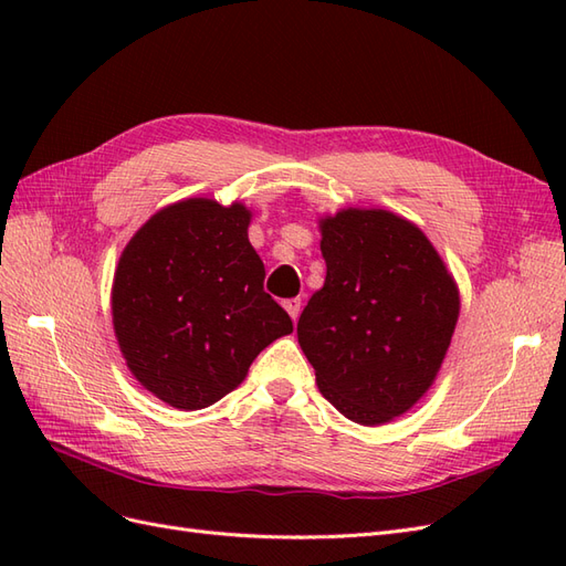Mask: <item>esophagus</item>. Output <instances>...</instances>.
I'll return each instance as SVG.
<instances>
[{"label": "esophagus", "mask_w": 566, "mask_h": 566, "mask_svg": "<svg viewBox=\"0 0 566 566\" xmlns=\"http://www.w3.org/2000/svg\"><path fill=\"white\" fill-rule=\"evenodd\" d=\"M300 306H302V300H300V297L283 300V310L290 314V318H293V321H297V316H300Z\"/></svg>", "instance_id": "1"}]
</instances>
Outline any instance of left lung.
Here are the masks:
<instances>
[{"label":"left lung","instance_id":"left-lung-1","mask_svg":"<svg viewBox=\"0 0 566 566\" xmlns=\"http://www.w3.org/2000/svg\"><path fill=\"white\" fill-rule=\"evenodd\" d=\"M325 283L297 321L316 385L342 416L375 427L437 380L460 295L427 235L399 214L347 208L318 219Z\"/></svg>","mask_w":566,"mask_h":566}]
</instances>
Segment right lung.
I'll use <instances>...</instances> for the list:
<instances>
[{
  "label": "right lung",
  "mask_w": 566,
  "mask_h": 566,
  "mask_svg": "<svg viewBox=\"0 0 566 566\" xmlns=\"http://www.w3.org/2000/svg\"><path fill=\"white\" fill-rule=\"evenodd\" d=\"M243 202L186 198L132 235L113 279V328L144 389L179 410L208 408L245 380L273 339L293 333L264 293Z\"/></svg>",
  "instance_id": "obj_1"
}]
</instances>
